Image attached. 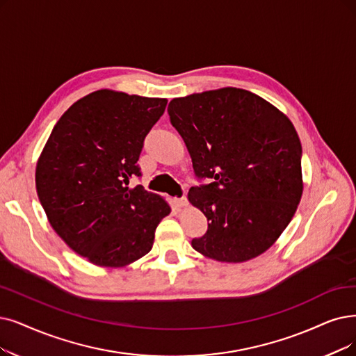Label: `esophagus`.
Here are the masks:
<instances>
[{
  "mask_svg": "<svg viewBox=\"0 0 356 356\" xmlns=\"http://www.w3.org/2000/svg\"><path fill=\"white\" fill-rule=\"evenodd\" d=\"M174 203H175V206H177V207H184V206H187V197H186V195L177 197V198H174Z\"/></svg>",
  "mask_w": 356,
  "mask_h": 356,
  "instance_id": "1",
  "label": "esophagus"
}]
</instances>
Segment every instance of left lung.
Segmentation results:
<instances>
[{
    "instance_id": "8db88e82",
    "label": "left lung",
    "mask_w": 356,
    "mask_h": 356,
    "mask_svg": "<svg viewBox=\"0 0 356 356\" xmlns=\"http://www.w3.org/2000/svg\"><path fill=\"white\" fill-rule=\"evenodd\" d=\"M200 186L188 200L207 218L191 245L207 257L241 263L275 244L302 195V147L288 117L260 96L225 88L169 102ZM211 179L209 184L201 181Z\"/></svg>"
}]
</instances>
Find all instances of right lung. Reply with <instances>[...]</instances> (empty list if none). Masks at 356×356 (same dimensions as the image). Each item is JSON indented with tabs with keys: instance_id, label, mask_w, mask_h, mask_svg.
<instances>
[{
	"instance_id": "1",
	"label": "right lung",
	"mask_w": 356,
	"mask_h": 356,
	"mask_svg": "<svg viewBox=\"0 0 356 356\" xmlns=\"http://www.w3.org/2000/svg\"><path fill=\"white\" fill-rule=\"evenodd\" d=\"M166 99L97 90L71 105L36 166V190L54 231L90 263L130 264L152 250L170 207L141 186L137 165Z\"/></svg>"
}]
</instances>
